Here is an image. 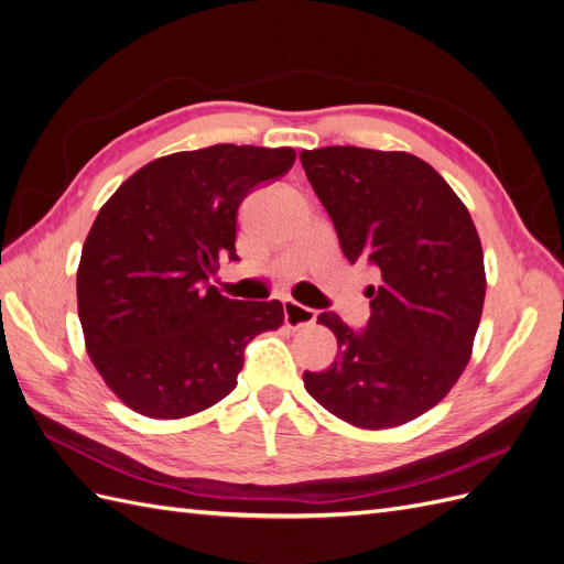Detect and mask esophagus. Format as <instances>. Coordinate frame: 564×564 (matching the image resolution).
Masks as SVG:
<instances>
[{
  "label": "esophagus",
  "mask_w": 564,
  "mask_h": 564,
  "mask_svg": "<svg viewBox=\"0 0 564 564\" xmlns=\"http://www.w3.org/2000/svg\"><path fill=\"white\" fill-rule=\"evenodd\" d=\"M284 322L286 327L292 329H301V327H308L317 319V313L313 308H305V305L296 303L294 299H284Z\"/></svg>",
  "instance_id": "1"
}]
</instances>
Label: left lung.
I'll use <instances>...</instances> for the list:
<instances>
[{
  "label": "left lung",
  "mask_w": 564,
  "mask_h": 564,
  "mask_svg": "<svg viewBox=\"0 0 564 564\" xmlns=\"http://www.w3.org/2000/svg\"><path fill=\"white\" fill-rule=\"evenodd\" d=\"M301 164L346 259L381 270L362 332L317 317L338 360L303 386L355 429H395L445 398L470 360L487 289L480 237L449 183L409 152L329 145L303 150Z\"/></svg>",
  "instance_id": "1"
}]
</instances>
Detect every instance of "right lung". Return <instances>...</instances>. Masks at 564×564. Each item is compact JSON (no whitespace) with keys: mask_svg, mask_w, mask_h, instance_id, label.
<instances>
[{"mask_svg":"<svg viewBox=\"0 0 564 564\" xmlns=\"http://www.w3.org/2000/svg\"><path fill=\"white\" fill-rule=\"evenodd\" d=\"M294 148L218 143L152 160L100 207L77 268V311L94 367L150 419H185L237 386L245 346L284 322L280 301L218 292L251 187L292 169Z\"/></svg>","mask_w":564,"mask_h":564,"instance_id":"add662e5","label":"right lung"}]
</instances>
